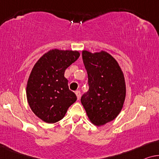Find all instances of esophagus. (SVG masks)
I'll use <instances>...</instances> for the list:
<instances>
[{"instance_id": "esophagus-1", "label": "esophagus", "mask_w": 159, "mask_h": 159, "mask_svg": "<svg viewBox=\"0 0 159 159\" xmlns=\"http://www.w3.org/2000/svg\"><path fill=\"white\" fill-rule=\"evenodd\" d=\"M75 93V94H76V96H77L78 100H79L80 99V92L79 91H76Z\"/></svg>"}]
</instances>
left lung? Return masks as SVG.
Returning a JSON list of instances; mask_svg holds the SVG:
<instances>
[{
	"instance_id": "obj_1",
	"label": "left lung",
	"mask_w": 159,
	"mask_h": 159,
	"mask_svg": "<svg viewBox=\"0 0 159 159\" xmlns=\"http://www.w3.org/2000/svg\"><path fill=\"white\" fill-rule=\"evenodd\" d=\"M88 73L89 89L80 102L89 119L97 126L115 120L121 111L126 96L125 77L115 58L101 51L82 52Z\"/></svg>"
}]
</instances>
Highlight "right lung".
Wrapping results in <instances>:
<instances>
[{
	"label": "right lung",
	"instance_id": "right-lung-1",
	"mask_svg": "<svg viewBox=\"0 0 159 159\" xmlns=\"http://www.w3.org/2000/svg\"><path fill=\"white\" fill-rule=\"evenodd\" d=\"M79 56V51L54 49L42 55L33 67L26 85V98L31 109L42 121H60L77 100L64 73Z\"/></svg>",
	"mask_w": 159,
	"mask_h": 159
}]
</instances>
